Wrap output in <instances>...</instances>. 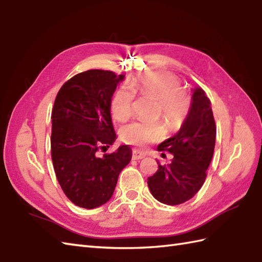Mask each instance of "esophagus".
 Segmentation results:
<instances>
[{"label":"esophagus","instance_id":"34e87169","mask_svg":"<svg viewBox=\"0 0 262 262\" xmlns=\"http://www.w3.org/2000/svg\"><path fill=\"white\" fill-rule=\"evenodd\" d=\"M143 157H144V156H143L142 154L139 152V151H137V150H133V151H132V159H133V160L142 159Z\"/></svg>","mask_w":262,"mask_h":262}]
</instances>
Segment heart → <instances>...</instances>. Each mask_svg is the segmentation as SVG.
Returning a JSON list of instances; mask_svg holds the SVG:
<instances>
[{
  "instance_id": "heart-1",
  "label": "heart",
  "mask_w": 262,
  "mask_h": 262,
  "mask_svg": "<svg viewBox=\"0 0 262 262\" xmlns=\"http://www.w3.org/2000/svg\"><path fill=\"white\" fill-rule=\"evenodd\" d=\"M135 95L155 98V116H162L169 129H176L183 123L190 107V98L175 75L147 72L133 78L127 87H121L114 93L110 108L115 121L124 122L130 118ZM164 136L165 127L160 121H135L120 131L122 141L139 148L159 141Z\"/></svg>"
}]
</instances>
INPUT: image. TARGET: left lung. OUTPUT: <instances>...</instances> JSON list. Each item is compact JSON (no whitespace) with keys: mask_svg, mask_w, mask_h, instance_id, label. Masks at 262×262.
I'll return each mask as SVG.
<instances>
[{"mask_svg":"<svg viewBox=\"0 0 262 262\" xmlns=\"http://www.w3.org/2000/svg\"><path fill=\"white\" fill-rule=\"evenodd\" d=\"M215 138L216 125L211 101L202 89H195L179 132L158 146V151H168L173 158L169 165H158V170L148 177L149 189L157 201L178 205L195 196L206 179Z\"/></svg>","mask_w":262,"mask_h":262,"instance_id":"left-lung-1","label":"left lung"}]
</instances>
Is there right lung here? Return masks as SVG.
Returning <instances> with one entry per match:
<instances>
[{
	"instance_id": "1",
	"label": "right lung",
	"mask_w": 262,
	"mask_h": 262,
	"mask_svg": "<svg viewBox=\"0 0 262 262\" xmlns=\"http://www.w3.org/2000/svg\"><path fill=\"white\" fill-rule=\"evenodd\" d=\"M124 78L111 71L91 69L61 86L51 112V159L63 193L75 205L95 208L111 199L121 170L132 151L121 146L97 156L114 143L110 104Z\"/></svg>"
}]
</instances>
